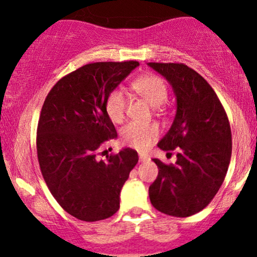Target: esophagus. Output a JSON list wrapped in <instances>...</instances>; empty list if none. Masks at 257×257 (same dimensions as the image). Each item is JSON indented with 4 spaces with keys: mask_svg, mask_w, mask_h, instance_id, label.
<instances>
[{
    "mask_svg": "<svg viewBox=\"0 0 257 257\" xmlns=\"http://www.w3.org/2000/svg\"><path fill=\"white\" fill-rule=\"evenodd\" d=\"M149 159H151V158H149L148 155L140 154V161H141V163H144V161H149Z\"/></svg>",
    "mask_w": 257,
    "mask_h": 257,
    "instance_id": "obj_1",
    "label": "esophagus"
}]
</instances>
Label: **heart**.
<instances>
[{
  "mask_svg": "<svg viewBox=\"0 0 257 257\" xmlns=\"http://www.w3.org/2000/svg\"><path fill=\"white\" fill-rule=\"evenodd\" d=\"M132 88L142 96L152 106H159L167 98V87L163 79L148 74L138 77L132 82ZM127 97L122 88H115L105 99V111L109 119L119 123L125 119ZM121 141L131 148L144 151L159 136V127L155 123H141L131 121L120 132Z\"/></svg>",
  "mask_w": 257,
  "mask_h": 257,
  "instance_id": "obj_1",
  "label": "heart"
}]
</instances>
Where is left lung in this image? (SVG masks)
Listing matches in <instances>:
<instances>
[{"label": "left lung", "instance_id": "1", "mask_svg": "<svg viewBox=\"0 0 257 257\" xmlns=\"http://www.w3.org/2000/svg\"><path fill=\"white\" fill-rule=\"evenodd\" d=\"M170 82L177 110L158 147L177 151V161L159 169L149 187L152 205L163 214L188 217L210 204L223 183L232 155V134L217 94L201 75L182 63H148Z\"/></svg>", "mask_w": 257, "mask_h": 257}]
</instances>
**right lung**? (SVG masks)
I'll return each instance as SVG.
<instances>
[{
  "label": "right lung",
  "mask_w": 257,
  "mask_h": 257,
  "mask_svg": "<svg viewBox=\"0 0 257 257\" xmlns=\"http://www.w3.org/2000/svg\"><path fill=\"white\" fill-rule=\"evenodd\" d=\"M138 65H83L62 77L42 105L36 147L43 180L59 205L81 221L105 220L119 210L121 188L138 163L131 148L97 159L98 149L117 137L106 97Z\"/></svg>",
  "instance_id": "right-lung-1"
}]
</instances>
